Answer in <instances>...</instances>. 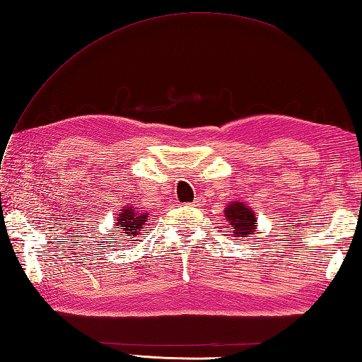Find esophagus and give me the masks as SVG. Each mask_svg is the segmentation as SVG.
Masks as SVG:
<instances>
[{
  "mask_svg": "<svg viewBox=\"0 0 362 362\" xmlns=\"http://www.w3.org/2000/svg\"><path fill=\"white\" fill-rule=\"evenodd\" d=\"M189 206H199V205H202V201H201V199H196V201L194 202H191V204H188Z\"/></svg>",
  "mask_w": 362,
  "mask_h": 362,
  "instance_id": "esophagus-1",
  "label": "esophagus"
}]
</instances>
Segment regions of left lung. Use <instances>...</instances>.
Listing matches in <instances>:
<instances>
[{
    "label": "left lung",
    "mask_w": 362,
    "mask_h": 362,
    "mask_svg": "<svg viewBox=\"0 0 362 362\" xmlns=\"http://www.w3.org/2000/svg\"><path fill=\"white\" fill-rule=\"evenodd\" d=\"M224 216L227 218L228 232H232L235 238H245L255 232V213H253L250 206H247L244 202L228 204L227 209L224 210Z\"/></svg>",
    "instance_id": "left-lung-1"
}]
</instances>
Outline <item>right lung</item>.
<instances>
[{
	"label": "right lung",
	"mask_w": 362,
	"mask_h": 362,
	"mask_svg": "<svg viewBox=\"0 0 362 362\" xmlns=\"http://www.w3.org/2000/svg\"><path fill=\"white\" fill-rule=\"evenodd\" d=\"M146 221H148V213H141L138 211V209H134L132 205H127L121 210V214L115 222V227L119 228L121 233H126V236H129L127 240H130V238H135L141 233L140 230Z\"/></svg>",
	"instance_id": "obj_1"
}]
</instances>
